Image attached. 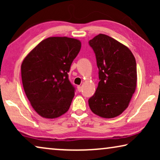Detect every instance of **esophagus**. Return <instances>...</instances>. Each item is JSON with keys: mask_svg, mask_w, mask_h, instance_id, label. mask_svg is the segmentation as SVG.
Here are the masks:
<instances>
[{"mask_svg": "<svg viewBox=\"0 0 160 160\" xmlns=\"http://www.w3.org/2000/svg\"><path fill=\"white\" fill-rule=\"evenodd\" d=\"M77 89H78V92H82V87H81V86H78L77 87Z\"/></svg>", "mask_w": 160, "mask_h": 160, "instance_id": "1", "label": "esophagus"}]
</instances>
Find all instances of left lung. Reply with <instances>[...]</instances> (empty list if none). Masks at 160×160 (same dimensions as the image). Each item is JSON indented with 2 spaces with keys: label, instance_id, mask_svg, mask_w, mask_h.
Listing matches in <instances>:
<instances>
[{
  "label": "left lung",
  "instance_id": "8db88e82",
  "mask_svg": "<svg viewBox=\"0 0 160 160\" xmlns=\"http://www.w3.org/2000/svg\"><path fill=\"white\" fill-rule=\"evenodd\" d=\"M95 54L100 82L89 106L96 115L113 118L128 108L135 91L137 67L128 47L111 37L99 34L89 41Z\"/></svg>",
  "mask_w": 160,
  "mask_h": 160
}]
</instances>
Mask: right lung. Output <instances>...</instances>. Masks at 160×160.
Wrapping results in <instances>:
<instances>
[{
	"label": "right lung",
	"instance_id": "right-lung-1",
	"mask_svg": "<svg viewBox=\"0 0 160 160\" xmlns=\"http://www.w3.org/2000/svg\"><path fill=\"white\" fill-rule=\"evenodd\" d=\"M81 42L68 37H49L38 43L21 65L26 96L42 117L54 119L68 111L75 87L68 78Z\"/></svg>",
	"mask_w": 160,
	"mask_h": 160
}]
</instances>
